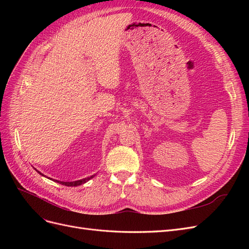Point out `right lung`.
<instances>
[{"label":"right lung","mask_w":249,"mask_h":249,"mask_svg":"<svg viewBox=\"0 0 249 249\" xmlns=\"http://www.w3.org/2000/svg\"><path fill=\"white\" fill-rule=\"evenodd\" d=\"M39 172V171H38ZM41 176H43L41 172H39ZM44 177V176H43ZM94 177V175L93 176H91V177H88V178H82V179H79V180H74V182H61V180H58V179H54L55 182H57V183H59V184H61V185H64V186H69V187H74V186H80V185H82V184H85L86 182H88V180L90 179V178H92ZM52 179V178H51Z\"/></svg>","instance_id":"obj_1"}]
</instances>
